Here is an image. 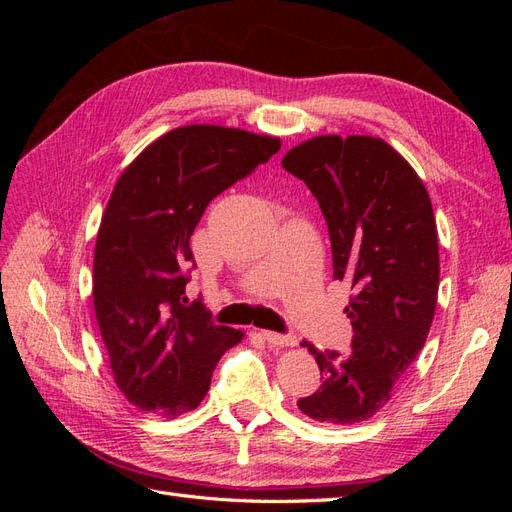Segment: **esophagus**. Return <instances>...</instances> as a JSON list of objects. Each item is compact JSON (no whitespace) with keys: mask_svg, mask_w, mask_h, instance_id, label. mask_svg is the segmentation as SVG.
<instances>
[{"mask_svg":"<svg viewBox=\"0 0 512 512\" xmlns=\"http://www.w3.org/2000/svg\"><path fill=\"white\" fill-rule=\"evenodd\" d=\"M260 337L265 339L267 344L271 346H280V348H286V346H294L297 344V339H294L292 335H280V333H273V331H262Z\"/></svg>","mask_w":512,"mask_h":512,"instance_id":"obj_1","label":"esophagus"}]
</instances>
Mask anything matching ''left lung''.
I'll use <instances>...</instances> for the list:
<instances>
[{
  "label": "left lung",
  "instance_id": "1",
  "mask_svg": "<svg viewBox=\"0 0 512 512\" xmlns=\"http://www.w3.org/2000/svg\"><path fill=\"white\" fill-rule=\"evenodd\" d=\"M282 166L305 181L329 226L333 280L352 297V350H318L320 389L297 401L318 423L354 425L389 404L423 350L438 303V228L421 177L376 136H314Z\"/></svg>",
  "mask_w": 512,
  "mask_h": 512
}]
</instances>
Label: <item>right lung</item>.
Wrapping results in <instances>:
<instances>
[{
    "instance_id": "obj_1",
    "label": "right lung",
    "mask_w": 512,
    "mask_h": 512,
    "mask_svg": "<svg viewBox=\"0 0 512 512\" xmlns=\"http://www.w3.org/2000/svg\"><path fill=\"white\" fill-rule=\"evenodd\" d=\"M239 128L183 126L145 147L117 179L94 252V309L113 378L130 404L158 416L194 410L220 356L243 331L190 305V237L211 200L280 151Z\"/></svg>"
}]
</instances>
